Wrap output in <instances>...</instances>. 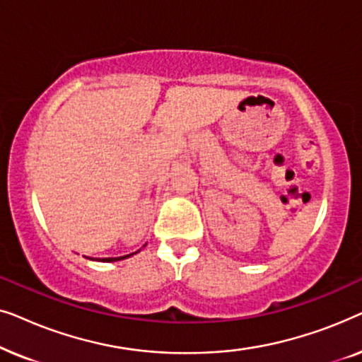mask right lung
Returning <instances> with one entry per match:
<instances>
[{"instance_id": "obj_1", "label": "right lung", "mask_w": 362, "mask_h": 362, "mask_svg": "<svg viewBox=\"0 0 362 362\" xmlns=\"http://www.w3.org/2000/svg\"><path fill=\"white\" fill-rule=\"evenodd\" d=\"M136 254V252H135ZM130 255H133V254H130ZM130 255H123V257H115V259H103V262H115V260H123V259H127V257H130Z\"/></svg>"}]
</instances>
